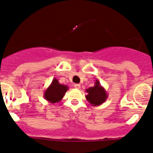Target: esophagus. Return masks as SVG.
<instances>
[{"instance_id":"34e87169","label":"esophagus","mask_w":153,"mask_h":153,"mask_svg":"<svg viewBox=\"0 0 153 153\" xmlns=\"http://www.w3.org/2000/svg\"><path fill=\"white\" fill-rule=\"evenodd\" d=\"M74 86H75V89H80V88H81V85H80V84H74Z\"/></svg>"}]
</instances>
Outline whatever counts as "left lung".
Here are the masks:
<instances>
[{
	"label": "left lung",
	"instance_id": "obj_1",
	"mask_svg": "<svg viewBox=\"0 0 153 153\" xmlns=\"http://www.w3.org/2000/svg\"><path fill=\"white\" fill-rule=\"evenodd\" d=\"M85 92L87 93L86 95V100L92 106L101 105L108 98L107 92L98 80L95 81V86L86 89Z\"/></svg>",
	"mask_w": 153,
	"mask_h": 153
}]
</instances>
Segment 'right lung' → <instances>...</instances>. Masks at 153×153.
<instances>
[{
  "mask_svg": "<svg viewBox=\"0 0 153 153\" xmlns=\"http://www.w3.org/2000/svg\"><path fill=\"white\" fill-rule=\"evenodd\" d=\"M69 89V86L61 84L58 79L53 78L51 84L48 86L44 93V97L49 103L55 104L62 100L64 95Z\"/></svg>",
  "mask_w": 153,
  "mask_h": 153,
  "instance_id": "right-lung-1",
  "label": "right lung"
}]
</instances>
